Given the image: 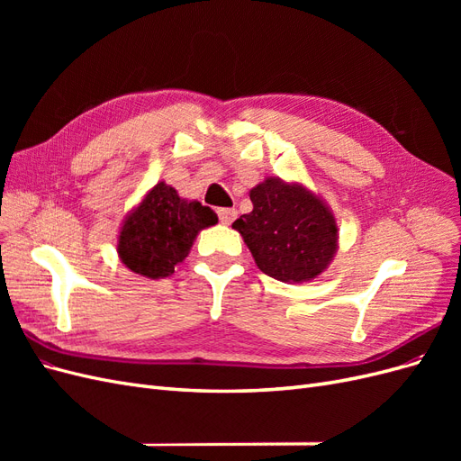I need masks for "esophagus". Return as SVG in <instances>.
<instances>
[{
  "mask_svg": "<svg viewBox=\"0 0 461 461\" xmlns=\"http://www.w3.org/2000/svg\"><path fill=\"white\" fill-rule=\"evenodd\" d=\"M217 213H219V221L222 222V225H230V222L236 219V215H239V212H236L234 207H221Z\"/></svg>",
  "mask_w": 461,
  "mask_h": 461,
  "instance_id": "obj_1",
  "label": "esophagus"
}]
</instances>
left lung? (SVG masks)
I'll return each instance as SVG.
<instances>
[{
	"label": "left lung",
	"mask_w": 461,
	"mask_h": 461,
	"mask_svg": "<svg viewBox=\"0 0 461 461\" xmlns=\"http://www.w3.org/2000/svg\"><path fill=\"white\" fill-rule=\"evenodd\" d=\"M254 209L232 222L259 271L281 283H308L339 249V227L327 202L302 183L269 176L249 190Z\"/></svg>",
	"instance_id": "obj_1"
}]
</instances>
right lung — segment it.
<instances>
[{"label":"right lung","mask_w":461,"mask_h":461,"mask_svg":"<svg viewBox=\"0 0 461 461\" xmlns=\"http://www.w3.org/2000/svg\"><path fill=\"white\" fill-rule=\"evenodd\" d=\"M212 207L185 200L163 180L124 217L117 254L124 267L146 278H165L190 254L200 230L217 225Z\"/></svg>","instance_id":"right-lung-1"}]
</instances>
